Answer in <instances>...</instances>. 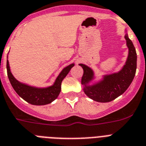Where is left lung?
I'll return each mask as SVG.
<instances>
[{"label": "left lung", "mask_w": 146, "mask_h": 146, "mask_svg": "<svg viewBox=\"0 0 146 146\" xmlns=\"http://www.w3.org/2000/svg\"><path fill=\"white\" fill-rule=\"evenodd\" d=\"M125 39L128 49V58L122 69L118 72L103 75L100 80L95 79L94 70L84 64L79 65L83 68L84 73L82 77V84L84 94L91 100L99 102H108L122 95L131 84L137 70V52L131 39L128 38L127 30Z\"/></svg>", "instance_id": "obj_1"}]
</instances>
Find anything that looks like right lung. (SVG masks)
<instances>
[{
  "instance_id": "1",
  "label": "right lung",
  "mask_w": 146,
  "mask_h": 146,
  "mask_svg": "<svg viewBox=\"0 0 146 146\" xmlns=\"http://www.w3.org/2000/svg\"><path fill=\"white\" fill-rule=\"evenodd\" d=\"M74 66V63L70 64L68 66L63 68L54 83L51 86L46 88H38L29 85L25 83H22L17 80L11 73L10 67L8 61V56L7 60V70L9 80L10 82L15 91L18 96L23 100L27 102L28 103L34 105H44L51 103L58 97L61 92V85L63 79L68 74L71 68Z\"/></svg>"
}]
</instances>
